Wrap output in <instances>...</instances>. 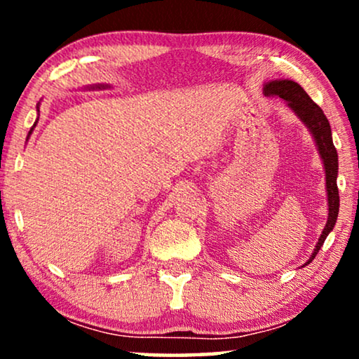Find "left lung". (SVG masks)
Instances as JSON below:
<instances>
[{
    "label": "left lung",
    "instance_id": "obj_1",
    "mask_svg": "<svg viewBox=\"0 0 359 359\" xmlns=\"http://www.w3.org/2000/svg\"><path fill=\"white\" fill-rule=\"evenodd\" d=\"M263 93L266 96H278L281 100L287 101V106L296 112L299 119L307 126L311 134L316 140L318 154L325 166V181H327V198H328V220L325 224V229L318 238V242L313 248L312 257L309 258L307 263H311L318 250L322 248L323 242H325L327 235L332 232L335 227L337 217H338V208H340V196H338V186H337V176H338V154L335 145L332 140V129L330 122L323 114V111L318 107L316 102L311 100V96L304 91L301 85L291 80H273L268 81L263 88Z\"/></svg>",
    "mask_w": 359,
    "mask_h": 359
}]
</instances>
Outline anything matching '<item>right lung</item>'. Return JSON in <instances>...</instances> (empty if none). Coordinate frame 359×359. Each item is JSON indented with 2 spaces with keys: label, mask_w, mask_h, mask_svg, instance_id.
Returning a JSON list of instances; mask_svg holds the SVG:
<instances>
[{
  "label": "right lung",
  "mask_w": 359,
  "mask_h": 359,
  "mask_svg": "<svg viewBox=\"0 0 359 359\" xmlns=\"http://www.w3.org/2000/svg\"><path fill=\"white\" fill-rule=\"evenodd\" d=\"M37 111H39V106H37ZM34 127H36V124H34ZM34 127H32V129H31V130H29V135H31V134H32V130H34ZM29 135H27V137H29Z\"/></svg>",
  "instance_id": "1"
}]
</instances>
